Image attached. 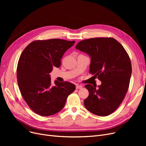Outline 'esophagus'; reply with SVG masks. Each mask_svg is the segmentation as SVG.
Returning <instances> with one entry per match:
<instances>
[{"instance_id":"obj_1","label":"esophagus","mask_w":146,"mask_h":146,"mask_svg":"<svg viewBox=\"0 0 146 146\" xmlns=\"http://www.w3.org/2000/svg\"><path fill=\"white\" fill-rule=\"evenodd\" d=\"M82 87L83 86L82 85H76V89H82Z\"/></svg>"}]
</instances>
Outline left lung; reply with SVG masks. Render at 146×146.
Wrapping results in <instances>:
<instances>
[{
    "label": "left lung",
    "mask_w": 146,
    "mask_h": 146,
    "mask_svg": "<svg viewBox=\"0 0 146 146\" xmlns=\"http://www.w3.org/2000/svg\"><path fill=\"white\" fill-rule=\"evenodd\" d=\"M76 49L90 57L89 73L101 81L100 86L85 85L89 95L84 101L86 108L105 117L115 111L128 90L132 67L122 45L112 38H95L80 41Z\"/></svg>",
    "instance_id": "left-lung-1"
}]
</instances>
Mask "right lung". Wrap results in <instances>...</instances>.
<instances>
[{
    "label": "right lung",
    "instance_id": "add662e5",
    "mask_svg": "<svg viewBox=\"0 0 146 146\" xmlns=\"http://www.w3.org/2000/svg\"><path fill=\"white\" fill-rule=\"evenodd\" d=\"M75 41L61 39L38 40L30 43L22 52L17 67V81L22 97L41 116H50L62 110L68 96L76 89L70 82L54 81L50 73L59 67L64 52Z\"/></svg>",
    "mask_w": 146,
    "mask_h": 146
}]
</instances>
